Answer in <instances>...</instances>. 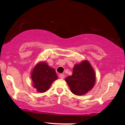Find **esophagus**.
<instances>
[{
  "instance_id": "esophagus-1",
  "label": "esophagus",
  "mask_w": 125,
  "mask_h": 125,
  "mask_svg": "<svg viewBox=\"0 0 125 125\" xmlns=\"http://www.w3.org/2000/svg\"><path fill=\"white\" fill-rule=\"evenodd\" d=\"M64 74H59V77L61 78V79H63L64 78Z\"/></svg>"
}]
</instances>
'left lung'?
<instances>
[{"mask_svg": "<svg viewBox=\"0 0 125 125\" xmlns=\"http://www.w3.org/2000/svg\"><path fill=\"white\" fill-rule=\"evenodd\" d=\"M95 73L87 60H83L76 64L73 69V74L66 78L70 91L76 95H84L95 85Z\"/></svg>", "mask_w": 125, "mask_h": 125, "instance_id": "1", "label": "left lung"}]
</instances>
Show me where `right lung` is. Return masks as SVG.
<instances>
[{"label": "right lung", "instance_id": "obj_1", "mask_svg": "<svg viewBox=\"0 0 125 125\" xmlns=\"http://www.w3.org/2000/svg\"><path fill=\"white\" fill-rule=\"evenodd\" d=\"M32 85L39 93L46 92L54 81L58 79L56 71L45 62H40L31 73Z\"/></svg>", "mask_w": 125, "mask_h": 125}]
</instances>
